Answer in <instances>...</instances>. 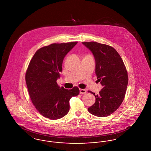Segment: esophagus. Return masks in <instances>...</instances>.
Segmentation results:
<instances>
[{
  "label": "esophagus",
  "mask_w": 151,
  "mask_h": 151,
  "mask_svg": "<svg viewBox=\"0 0 151 151\" xmlns=\"http://www.w3.org/2000/svg\"><path fill=\"white\" fill-rule=\"evenodd\" d=\"M86 89H80V94H86Z\"/></svg>",
  "instance_id": "obj_1"
}]
</instances>
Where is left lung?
I'll use <instances>...</instances> for the list:
<instances>
[{
  "instance_id": "obj_1",
  "label": "left lung",
  "mask_w": 151,
  "mask_h": 151,
  "mask_svg": "<svg viewBox=\"0 0 151 151\" xmlns=\"http://www.w3.org/2000/svg\"><path fill=\"white\" fill-rule=\"evenodd\" d=\"M82 43L93 55L97 81L103 86L99 95L89 91L95 96L96 101L88 110L97 116H107L119 107L124 98L128 84L126 67L113 47L96 42Z\"/></svg>"
}]
</instances>
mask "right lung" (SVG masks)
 Returning <instances> with one entry per match:
<instances>
[{"instance_id": "right-lung-1", "label": "right lung", "mask_w": 151, "mask_h": 151, "mask_svg": "<svg viewBox=\"0 0 151 151\" xmlns=\"http://www.w3.org/2000/svg\"><path fill=\"white\" fill-rule=\"evenodd\" d=\"M78 43H52L37 51L29 63L25 80L36 109L50 119H60L70 110V100L79 94L77 86L66 89L58 86L65 56Z\"/></svg>"}]
</instances>
